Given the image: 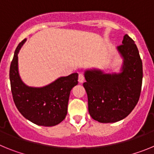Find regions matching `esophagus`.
Returning <instances> with one entry per match:
<instances>
[{
	"label": "esophagus",
	"mask_w": 154,
	"mask_h": 154,
	"mask_svg": "<svg viewBox=\"0 0 154 154\" xmlns=\"http://www.w3.org/2000/svg\"><path fill=\"white\" fill-rule=\"evenodd\" d=\"M78 81L79 82H80V83H82L84 81H85V77H84V75L82 74H79V79H78Z\"/></svg>",
	"instance_id": "esophagus-1"
}]
</instances>
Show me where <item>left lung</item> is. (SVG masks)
<instances>
[{
	"label": "left lung",
	"mask_w": 154,
	"mask_h": 154,
	"mask_svg": "<svg viewBox=\"0 0 154 154\" xmlns=\"http://www.w3.org/2000/svg\"><path fill=\"white\" fill-rule=\"evenodd\" d=\"M116 51L123 62L119 72L92 68L85 70L83 86L91 117L99 123H116L126 118L140 99L143 64L135 42L124 35Z\"/></svg>",
	"instance_id": "8db88e82"
}]
</instances>
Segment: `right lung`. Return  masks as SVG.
Returning <instances> with one entry per match:
<instances>
[{"instance_id":"add662e5","label":"right lung","mask_w":154,"mask_h":154,"mask_svg":"<svg viewBox=\"0 0 154 154\" xmlns=\"http://www.w3.org/2000/svg\"><path fill=\"white\" fill-rule=\"evenodd\" d=\"M27 39L19 43L10 67V82L14 102L21 115L38 126H53L67 115L69 95L78 84V73L61 76L42 87L29 86L21 79L18 69V55Z\"/></svg>"}]
</instances>
